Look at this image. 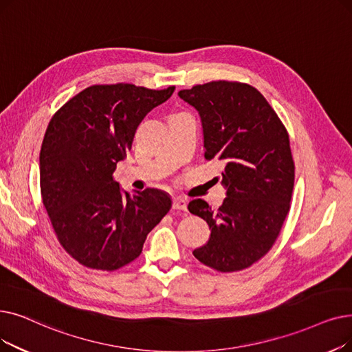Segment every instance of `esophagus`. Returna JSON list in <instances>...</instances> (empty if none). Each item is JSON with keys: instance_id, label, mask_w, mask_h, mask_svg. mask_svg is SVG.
<instances>
[{"instance_id": "1", "label": "esophagus", "mask_w": 352, "mask_h": 352, "mask_svg": "<svg viewBox=\"0 0 352 352\" xmlns=\"http://www.w3.org/2000/svg\"><path fill=\"white\" fill-rule=\"evenodd\" d=\"M173 208H174V210L186 211V210H187V201L184 200V198L174 197V198H173Z\"/></svg>"}]
</instances>
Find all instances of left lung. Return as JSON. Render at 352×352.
Returning <instances> with one entry per match:
<instances>
[{
	"mask_svg": "<svg viewBox=\"0 0 352 352\" xmlns=\"http://www.w3.org/2000/svg\"><path fill=\"white\" fill-rule=\"evenodd\" d=\"M178 96L200 113L204 158L226 164L221 182L227 197L219 210L201 198L188 204L211 230L192 254L221 273L248 269L272 249L290 210L295 164L287 131L248 83L208 82L179 90Z\"/></svg>",
	"mask_w": 352,
	"mask_h": 352,
	"instance_id": "1",
	"label": "left lung"
}]
</instances>
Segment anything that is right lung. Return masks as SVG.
Here are the masks:
<instances>
[{
    "instance_id": "add662e5",
    "label": "right lung",
    "mask_w": 352,
    "mask_h": 352,
    "mask_svg": "<svg viewBox=\"0 0 352 352\" xmlns=\"http://www.w3.org/2000/svg\"><path fill=\"white\" fill-rule=\"evenodd\" d=\"M174 90L94 85L50 119L40 151L41 198L58 243L80 265L106 272L126 266L170 211L165 192L146 188L129 195L113 171L145 115Z\"/></svg>"
}]
</instances>
